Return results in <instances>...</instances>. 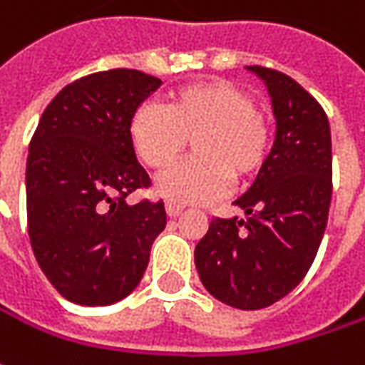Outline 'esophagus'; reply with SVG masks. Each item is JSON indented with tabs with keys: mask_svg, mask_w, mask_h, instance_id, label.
<instances>
[{
	"mask_svg": "<svg viewBox=\"0 0 365 365\" xmlns=\"http://www.w3.org/2000/svg\"><path fill=\"white\" fill-rule=\"evenodd\" d=\"M165 210H167V216H171V218H178V216L183 212V206H180V204H173V202H167Z\"/></svg>",
	"mask_w": 365,
	"mask_h": 365,
	"instance_id": "esophagus-1",
	"label": "esophagus"
}]
</instances>
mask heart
<instances>
[{"mask_svg": "<svg viewBox=\"0 0 365 365\" xmlns=\"http://www.w3.org/2000/svg\"><path fill=\"white\" fill-rule=\"evenodd\" d=\"M136 157L155 171L171 167L192 140L194 159L159 178L157 192L173 204H206L247 185L267 159L269 136L251 96L225 79L169 91L163 110L140 106L128 122Z\"/></svg>", "mask_w": 365, "mask_h": 365, "instance_id": "obj_1", "label": "heart"}]
</instances>
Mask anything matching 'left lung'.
Returning a JSON list of instances; mask_svg holds the SVG:
<instances>
[{"label": "left lung", "instance_id": "left-lung-1", "mask_svg": "<svg viewBox=\"0 0 365 365\" xmlns=\"http://www.w3.org/2000/svg\"><path fill=\"white\" fill-rule=\"evenodd\" d=\"M247 69L272 98L274 147L251 187L232 202L245 218H214L194 259L216 300L259 310L292 292L317 257L331 206V128L325 110L292 77Z\"/></svg>", "mask_w": 365, "mask_h": 365}]
</instances>
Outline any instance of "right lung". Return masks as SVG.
Wrapping results in <instances>:
<instances>
[{
  "label": "right lung",
  "mask_w": 365,
  "mask_h": 365,
  "mask_svg": "<svg viewBox=\"0 0 365 365\" xmlns=\"http://www.w3.org/2000/svg\"><path fill=\"white\" fill-rule=\"evenodd\" d=\"M161 79L110 69L69 83L46 106L26 163L28 235L34 257L63 298L108 307L135 290L165 204L126 196L151 180L128 138L135 110Z\"/></svg>",
  "instance_id": "right-lung-1"
}]
</instances>
